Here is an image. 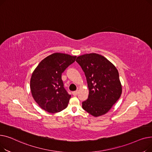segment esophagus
<instances>
[{
	"label": "esophagus",
	"mask_w": 152,
	"mask_h": 152,
	"mask_svg": "<svg viewBox=\"0 0 152 152\" xmlns=\"http://www.w3.org/2000/svg\"><path fill=\"white\" fill-rule=\"evenodd\" d=\"M77 94H78V91H76L73 92V95H74V96H76V95H77Z\"/></svg>",
	"instance_id": "1"
}]
</instances>
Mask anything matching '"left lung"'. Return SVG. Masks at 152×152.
<instances>
[{"mask_svg": "<svg viewBox=\"0 0 152 152\" xmlns=\"http://www.w3.org/2000/svg\"><path fill=\"white\" fill-rule=\"evenodd\" d=\"M76 61L84 72L89 91L83 108L95 117L106 114L122 93L118 69L105 57L95 53L79 56Z\"/></svg>", "mask_w": 152, "mask_h": 152, "instance_id": "obj_1", "label": "left lung"}]
</instances>
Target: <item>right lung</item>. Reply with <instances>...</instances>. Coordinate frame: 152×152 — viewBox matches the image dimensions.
<instances>
[{"instance_id": "right-lung-1", "label": "right lung", "mask_w": 152, "mask_h": 152, "mask_svg": "<svg viewBox=\"0 0 152 152\" xmlns=\"http://www.w3.org/2000/svg\"><path fill=\"white\" fill-rule=\"evenodd\" d=\"M76 56L54 53L43 59L32 74L31 92L36 102L42 109L55 113L65 109L71 95L63 87L61 74Z\"/></svg>"}]
</instances>
